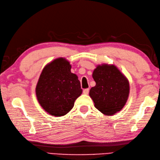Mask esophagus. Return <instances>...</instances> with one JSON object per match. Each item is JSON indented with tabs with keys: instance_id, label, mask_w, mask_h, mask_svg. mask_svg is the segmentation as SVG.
Returning <instances> with one entry per match:
<instances>
[{
	"instance_id": "esophagus-1",
	"label": "esophagus",
	"mask_w": 160,
	"mask_h": 160,
	"mask_svg": "<svg viewBox=\"0 0 160 160\" xmlns=\"http://www.w3.org/2000/svg\"><path fill=\"white\" fill-rule=\"evenodd\" d=\"M83 94H85V95H88V92H89V88H86V89H84V90H83Z\"/></svg>"
}]
</instances>
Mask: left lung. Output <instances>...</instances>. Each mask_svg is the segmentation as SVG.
<instances>
[{
	"label": "left lung",
	"instance_id": "8db88e82",
	"mask_svg": "<svg viewBox=\"0 0 160 160\" xmlns=\"http://www.w3.org/2000/svg\"><path fill=\"white\" fill-rule=\"evenodd\" d=\"M96 85L89 95L95 107L105 115L118 112L128 100L129 86L128 79L114 65H99L92 73Z\"/></svg>",
	"mask_w": 160,
	"mask_h": 160
}]
</instances>
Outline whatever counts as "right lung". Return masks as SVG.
Instances as JSON below:
<instances>
[{"instance_id":"obj_1","label":"right lung","mask_w":160,"mask_h":160,"mask_svg":"<svg viewBox=\"0 0 160 160\" xmlns=\"http://www.w3.org/2000/svg\"><path fill=\"white\" fill-rule=\"evenodd\" d=\"M70 70V62L60 58L48 64L40 74L36 95L42 107L51 115L67 114L82 93L79 80Z\"/></svg>"}]
</instances>
